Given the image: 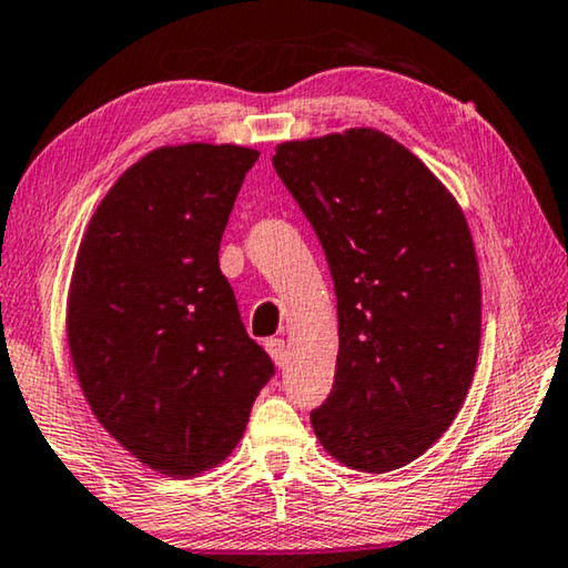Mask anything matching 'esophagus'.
Returning <instances> with one entry per match:
<instances>
[{
	"instance_id": "obj_1",
	"label": "esophagus",
	"mask_w": 568,
	"mask_h": 568,
	"mask_svg": "<svg viewBox=\"0 0 568 568\" xmlns=\"http://www.w3.org/2000/svg\"><path fill=\"white\" fill-rule=\"evenodd\" d=\"M265 348H267V354L273 356L275 366H285V362H287V346H285L283 338H270L267 344H265Z\"/></svg>"
}]
</instances>
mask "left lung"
<instances>
[{"mask_svg": "<svg viewBox=\"0 0 568 568\" xmlns=\"http://www.w3.org/2000/svg\"><path fill=\"white\" fill-rule=\"evenodd\" d=\"M273 166L316 230L338 301L336 379L313 432L354 470H397L453 425L478 364L480 270L465 214L374 129L285 141Z\"/></svg>", "mask_w": 568, "mask_h": 568, "instance_id": "8db88e82", "label": "left lung"}]
</instances>
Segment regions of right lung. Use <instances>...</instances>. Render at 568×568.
<instances>
[{
	"label": "right lung",
	"mask_w": 568,
	"mask_h": 568,
	"mask_svg": "<svg viewBox=\"0 0 568 568\" xmlns=\"http://www.w3.org/2000/svg\"><path fill=\"white\" fill-rule=\"evenodd\" d=\"M255 149L161 146L125 169L80 242L68 346L90 409L171 478L220 465L275 374L242 326L220 242Z\"/></svg>",
	"instance_id": "right-lung-1"
}]
</instances>
